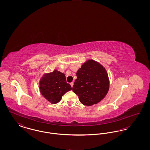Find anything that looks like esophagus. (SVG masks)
I'll list each match as a JSON object with an SVG mask.
<instances>
[{
  "label": "esophagus",
  "instance_id": "obj_1",
  "mask_svg": "<svg viewBox=\"0 0 150 150\" xmlns=\"http://www.w3.org/2000/svg\"><path fill=\"white\" fill-rule=\"evenodd\" d=\"M70 85H71V87H72L73 86H74V83H73V82H71V83H70Z\"/></svg>",
  "mask_w": 150,
  "mask_h": 150
}]
</instances>
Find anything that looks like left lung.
Segmentation results:
<instances>
[{"label":"left lung","mask_w":150,"mask_h":150,"mask_svg":"<svg viewBox=\"0 0 150 150\" xmlns=\"http://www.w3.org/2000/svg\"><path fill=\"white\" fill-rule=\"evenodd\" d=\"M72 91L84 105L92 106L103 100L109 90L106 70L99 62L89 59L76 72Z\"/></svg>","instance_id":"1"}]
</instances>
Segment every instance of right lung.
<instances>
[{
  "label": "right lung",
  "instance_id": "1",
  "mask_svg": "<svg viewBox=\"0 0 150 150\" xmlns=\"http://www.w3.org/2000/svg\"><path fill=\"white\" fill-rule=\"evenodd\" d=\"M39 89L43 97L52 104L59 102L64 94L72 89L66 82L64 74L56 70L45 74L39 83Z\"/></svg>",
  "mask_w": 150,
  "mask_h": 150
}]
</instances>
